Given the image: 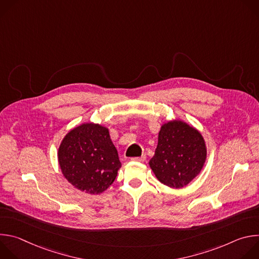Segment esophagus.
Here are the masks:
<instances>
[{
	"label": "esophagus",
	"instance_id": "esophagus-1",
	"mask_svg": "<svg viewBox=\"0 0 259 259\" xmlns=\"http://www.w3.org/2000/svg\"><path fill=\"white\" fill-rule=\"evenodd\" d=\"M145 160V156H141V157H136V158H131L132 162H143Z\"/></svg>",
	"mask_w": 259,
	"mask_h": 259
}]
</instances>
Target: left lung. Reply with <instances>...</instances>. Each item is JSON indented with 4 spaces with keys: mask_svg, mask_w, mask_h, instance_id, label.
Returning a JSON list of instances; mask_svg holds the SVG:
<instances>
[{
    "mask_svg": "<svg viewBox=\"0 0 259 259\" xmlns=\"http://www.w3.org/2000/svg\"><path fill=\"white\" fill-rule=\"evenodd\" d=\"M206 160L207 147L201 132L187 122L171 120L161 126L149 165L160 182L181 189L201 173Z\"/></svg>",
    "mask_w": 259,
    "mask_h": 259,
    "instance_id": "8db88e82",
    "label": "left lung"
}]
</instances>
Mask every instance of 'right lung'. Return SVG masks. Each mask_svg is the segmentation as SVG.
Wrapping results in <instances>:
<instances>
[{"mask_svg": "<svg viewBox=\"0 0 259 259\" xmlns=\"http://www.w3.org/2000/svg\"><path fill=\"white\" fill-rule=\"evenodd\" d=\"M57 158L64 178L89 195L106 191L122 166L109 129L97 123H83L69 130L60 142Z\"/></svg>", "mask_w": 259, "mask_h": 259, "instance_id": "obj_1", "label": "right lung"}]
</instances>
